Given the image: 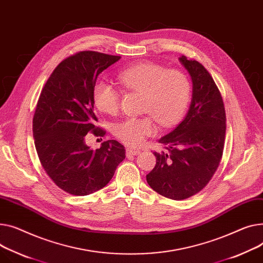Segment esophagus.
I'll return each mask as SVG.
<instances>
[{"label":"esophagus","mask_w":263,"mask_h":263,"mask_svg":"<svg viewBox=\"0 0 263 263\" xmlns=\"http://www.w3.org/2000/svg\"><path fill=\"white\" fill-rule=\"evenodd\" d=\"M141 153V151L139 150H135V149H132V148H127L126 150V154L127 156H131V155H137Z\"/></svg>","instance_id":"obj_1"}]
</instances>
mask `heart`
<instances>
[{
	"label": "heart",
	"mask_w": 263,
	"mask_h": 263,
	"mask_svg": "<svg viewBox=\"0 0 263 263\" xmlns=\"http://www.w3.org/2000/svg\"><path fill=\"white\" fill-rule=\"evenodd\" d=\"M128 90L142 93V111L149 113L162 126L173 124L184 112L190 92L187 77L176 69H166L154 63H138L122 69L117 75ZM96 107L108 114L118 111L120 95L108 81H98L93 91ZM113 134L128 146L141 145L156 128L150 116L128 117L112 128Z\"/></svg>",
	"instance_id": "heart-1"
}]
</instances>
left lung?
Masks as SVG:
<instances>
[{"label":"left lung","instance_id":"1","mask_svg":"<svg viewBox=\"0 0 263 263\" xmlns=\"http://www.w3.org/2000/svg\"><path fill=\"white\" fill-rule=\"evenodd\" d=\"M179 60L192 81L191 102L184 119L160 138L168 151L154 152L156 164L146 177L157 194L178 201L211 181L222 159L226 130L224 103L211 74L196 60Z\"/></svg>","mask_w":263,"mask_h":263}]
</instances>
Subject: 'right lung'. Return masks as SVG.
<instances>
[{"label":"right lung","instance_id":"1","mask_svg":"<svg viewBox=\"0 0 263 263\" xmlns=\"http://www.w3.org/2000/svg\"><path fill=\"white\" fill-rule=\"evenodd\" d=\"M121 57L85 50L67 57L51 73L40 94L32 119L34 146L47 176L73 196L103 188L114 176L126 149L114 141L93 150L85 144L95 127L93 91L98 75Z\"/></svg>","mask_w":263,"mask_h":263}]
</instances>
